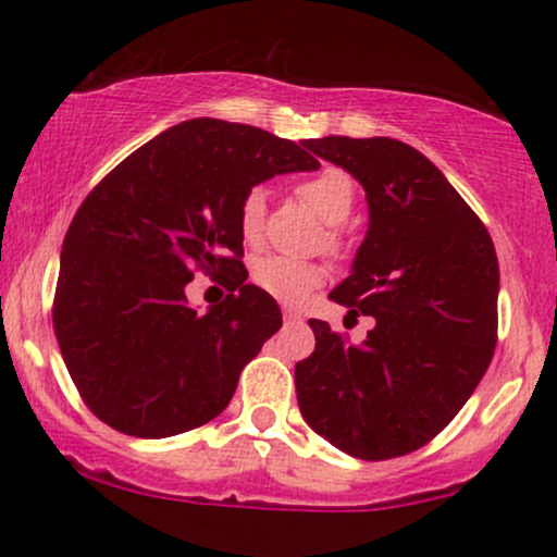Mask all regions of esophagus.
Listing matches in <instances>:
<instances>
[{
  "instance_id": "1",
  "label": "esophagus",
  "mask_w": 557,
  "mask_h": 557,
  "mask_svg": "<svg viewBox=\"0 0 557 557\" xmlns=\"http://www.w3.org/2000/svg\"><path fill=\"white\" fill-rule=\"evenodd\" d=\"M283 319H285L287 324H290V322H300V314H298V311L287 309V306H285V309H283Z\"/></svg>"
}]
</instances>
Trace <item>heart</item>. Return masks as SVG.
<instances>
[{"mask_svg":"<svg viewBox=\"0 0 557 557\" xmlns=\"http://www.w3.org/2000/svg\"><path fill=\"white\" fill-rule=\"evenodd\" d=\"M298 196L309 203L314 212L330 225H341L348 220L350 209L356 201V185L350 175L341 168H322L317 175L306 177L298 183ZM264 216H267V194L264 188L253 185L240 198L238 207V227L246 243H259L264 233ZM332 243H341L337 230L330 233ZM253 285L261 287L267 296L283 300V304H300L309 298L311 290L327 280V270L317 261L283 257V253H272V257L259 259L251 270Z\"/></svg>","mask_w":557,"mask_h":557,"instance_id":"heart-1","label":"heart"}]
</instances>
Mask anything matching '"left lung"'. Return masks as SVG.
I'll return each mask as SVG.
<instances>
[{
  "mask_svg": "<svg viewBox=\"0 0 557 557\" xmlns=\"http://www.w3.org/2000/svg\"><path fill=\"white\" fill-rule=\"evenodd\" d=\"M367 190L369 230L330 298L374 317L361 345L309 319L317 348L296 363L309 426L348 456L387 461L450 424L497 345V253L445 175L395 138H311Z\"/></svg>",
  "mask_w": 557,
  "mask_h": 557,
  "instance_id": "obj_1",
  "label": "left lung"
}]
</instances>
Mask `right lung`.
<instances>
[{"label": "right lung", "mask_w": 557, "mask_h": 557, "mask_svg": "<svg viewBox=\"0 0 557 557\" xmlns=\"http://www.w3.org/2000/svg\"><path fill=\"white\" fill-rule=\"evenodd\" d=\"M309 140L196 117L170 127L83 198L62 243L52 322L96 419L133 437H172L220 417L238 376L283 327L246 285L240 198L272 175L317 170ZM194 271L234 293L207 315L187 306Z\"/></svg>", "instance_id": "1"}]
</instances>
